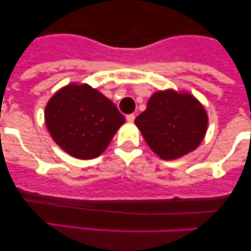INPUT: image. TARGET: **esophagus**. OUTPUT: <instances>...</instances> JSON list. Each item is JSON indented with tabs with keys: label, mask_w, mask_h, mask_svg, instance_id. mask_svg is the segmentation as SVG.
Wrapping results in <instances>:
<instances>
[{
	"label": "esophagus",
	"mask_w": 251,
	"mask_h": 251,
	"mask_svg": "<svg viewBox=\"0 0 251 251\" xmlns=\"http://www.w3.org/2000/svg\"><path fill=\"white\" fill-rule=\"evenodd\" d=\"M134 119H135L134 114H127V116H126V120H127L128 123H133Z\"/></svg>",
	"instance_id": "esophagus-1"
}]
</instances>
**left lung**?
Instances as JSON below:
<instances>
[{
    "label": "left lung",
    "mask_w": 251,
    "mask_h": 251,
    "mask_svg": "<svg viewBox=\"0 0 251 251\" xmlns=\"http://www.w3.org/2000/svg\"><path fill=\"white\" fill-rule=\"evenodd\" d=\"M208 122L205 108L192 94L165 89L152 94L134 124L155 154L174 160L200 146Z\"/></svg>",
    "instance_id": "1"
}]
</instances>
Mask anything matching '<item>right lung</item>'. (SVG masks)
I'll list each match as a JSON object with an SVG mask.
<instances>
[{
    "label": "right lung",
    "instance_id": "obj_1",
    "mask_svg": "<svg viewBox=\"0 0 251 251\" xmlns=\"http://www.w3.org/2000/svg\"><path fill=\"white\" fill-rule=\"evenodd\" d=\"M45 122L63 151L77 159H93L107 149L125 118L98 89L73 82L50 98Z\"/></svg>",
    "mask_w": 251,
    "mask_h": 251
}]
</instances>
